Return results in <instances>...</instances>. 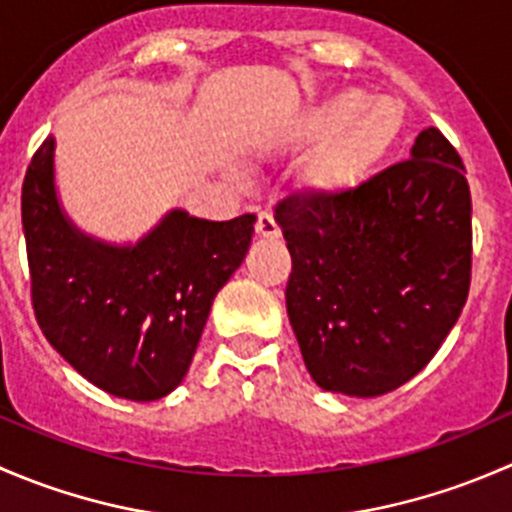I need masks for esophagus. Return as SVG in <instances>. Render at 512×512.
<instances>
[{"instance_id":"34e87169","label":"esophagus","mask_w":512,"mask_h":512,"mask_svg":"<svg viewBox=\"0 0 512 512\" xmlns=\"http://www.w3.org/2000/svg\"><path fill=\"white\" fill-rule=\"evenodd\" d=\"M255 230H257V235L267 237V240H275V237H280V225L275 223L272 213H260V215H257Z\"/></svg>"}]
</instances>
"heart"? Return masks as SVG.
I'll use <instances>...</instances> for the list:
<instances>
[{
    "instance_id": "obj_1",
    "label": "heart",
    "mask_w": 512,
    "mask_h": 512,
    "mask_svg": "<svg viewBox=\"0 0 512 512\" xmlns=\"http://www.w3.org/2000/svg\"><path fill=\"white\" fill-rule=\"evenodd\" d=\"M399 131V108L389 96L366 98L359 89H342L299 113L285 138L297 148L317 146L304 180L314 193L337 195L359 183Z\"/></svg>"
}]
</instances>
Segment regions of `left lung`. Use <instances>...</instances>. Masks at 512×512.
<instances>
[{
	"label": "left lung",
	"instance_id": "obj_1",
	"mask_svg": "<svg viewBox=\"0 0 512 512\" xmlns=\"http://www.w3.org/2000/svg\"><path fill=\"white\" fill-rule=\"evenodd\" d=\"M292 272L289 324L317 386L371 396L433 359L471 287V190L438 128L409 160L337 195H289L275 208Z\"/></svg>",
	"mask_w": 512,
	"mask_h": 512
}]
</instances>
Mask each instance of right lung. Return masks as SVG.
<instances>
[{"instance_id":"right-lung-1","label":"right lung","mask_w":512,"mask_h":512,"mask_svg":"<svg viewBox=\"0 0 512 512\" xmlns=\"http://www.w3.org/2000/svg\"><path fill=\"white\" fill-rule=\"evenodd\" d=\"M54 151L49 136L22 185L36 322L98 389L163 399L188 374L215 294L245 260L255 215L213 223L175 208L133 245L98 240L61 208Z\"/></svg>"}]
</instances>
